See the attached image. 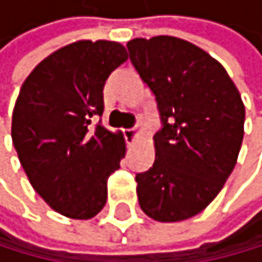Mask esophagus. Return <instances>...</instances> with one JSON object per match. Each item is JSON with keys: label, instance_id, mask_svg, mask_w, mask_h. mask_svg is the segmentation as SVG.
<instances>
[{"label": "esophagus", "instance_id": "obj_1", "mask_svg": "<svg viewBox=\"0 0 262 262\" xmlns=\"http://www.w3.org/2000/svg\"><path fill=\"white\" fill-rule=\"evenodd\" d=\"M141 133H142V124H136L133 129H126L124 131V138H126V141H128L129 146L133 144L134 141H136V138L139 136Z\"/></svg>", "mask_w": 262, "mask_h": 262}]
</instances>
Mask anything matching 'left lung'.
Returning a JSON list of instances; mask_svg holds the SVG:
<instances>
[{
  "label": "left lung",
  "mask_w": 262,
  "mask_h": 262,
  "mask_svg": "<svg viewBox=\"0 0 262 262\" xmlns=\"http://www.w3.org/2000/svg\"><path fill=\"white\" fill-rule=\"evenodd\" d=\"M126 47L162 123L152 167L136 176L141 210L162 223L187 220L207 208L236 165L241 95L220 62L184 39L139 37Z\"/></svg>",
  "instance_id": "8db88e82"
}]
</instances>
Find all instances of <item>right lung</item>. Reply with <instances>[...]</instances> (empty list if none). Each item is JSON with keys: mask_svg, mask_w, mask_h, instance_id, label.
Here are the masks:
<instances>
[{"mask_svg": "<svg viewBox=\"0 0 262 262\" xmlns=\"http://www.w3.org/2000/svg\"><path fill=\"white\" fill-rule=\"evenodd\" d=\"M126 60L120 42L77 40L46 57L21 86L13 144L34 190L63 216L88 220L106 203L126 146L121 133L93 121L103 115L106 78Z\"/></svg>", "mask_w": 262, "mask_h": 262, "instance_id": "obj_1", "label": "right lung"}]
</instances>
